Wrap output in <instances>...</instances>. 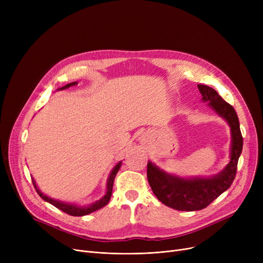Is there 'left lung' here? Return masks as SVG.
I'll use <instances>...</instances> for the list:
<instances>
[{"label":"left lung","mask_w":263,"mask_h":263,"mask_svg":"<svg viewBox=\"0 0 263 263\" xmlns=\"http://www.w3.org/2000/svg\"><path fill=\"white\" fill-rule=\"evenodd\" d=\"M202 101L222 117L230 128V160L218 174L210 177L184 178L161 170L151 161L147 164V178L157 198L165 205L179 211L204 209L222 193L227 191L237 173V165L242 153L243 137L240 122L234 108L227 103L212 87L197 85Z\"/></svg>","instance_id":"obj_1"}]
</instances>
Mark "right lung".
I'll use <instances>...</instances> for the list:
<instances>
[{"instance_id":"right-lung-1","label":"right lung","mask_w":263,"mask_h":263,"mask_svg":"<svg viewBox=\"0 0 263 263\" xmlns=\"http://www.w3.org/2000/svg\"><path fill=\"white\" fill-rule=\"evenodd\" d=\"M77 84H78V82H71V83H69V84H66L65 86L59 88L58 90H63V89L69 88V87H71V86H74V85H77ZM120 166H121V161L118 162V163L115 165V167L112 170V172L109 173L108 178H107V181H106V192H105L104 196H103L101 199L97 200L96 202H93V203H91V204H88V205H78V204H76V203L65 202V201H61V200H58V199L51 198V197L45 195L44 193L38 189V186H37V184H36V182H35V180H34L33 178H32V180H33V184H34V186H35V189H36V192L38 193V195H39L41 198H43L45 201H47V202L53 204L54 206H57L58 209L62 210L63 212L67 213V214H69V215H72V216H83V215H87V214H89V213H92V212H95V211H97V210H99V209L103 208L104 205L107 204V202H108L109 199H110V196H112L114 179H115L116 174L118 173Z\"/></svg>"}]
</instances>
